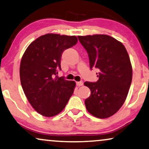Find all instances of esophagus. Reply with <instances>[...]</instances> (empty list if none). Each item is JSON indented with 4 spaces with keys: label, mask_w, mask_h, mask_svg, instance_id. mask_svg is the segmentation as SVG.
Listing matches in <instances>:
<instances>
[{
    "label": "esophagus",
    "mask_w": 149,
    "mask_h": 149,
    "mask_svg": "<svg viewBox=\"0 0 149 149\" xmlns=\"http://www.w3.org/2000/svg\"><path fill=\"white\" fill-rule=\"evenodd\" d=\"M83 85V81H79V82H77V86H82Z\"/></svg>",
    "instance_id": "esophagus-1"
}]
</instances>
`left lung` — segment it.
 Here are the masks:
<instances>
[{
    "mask_svg": "<svg viewBox=\"0 0 149 149\" xmlns=\"http://www.w3.org/2000/svg\"><path fill=\"white\" fill-rule=\"evenodd\" d=\"M86 49L89 66L99 69L96 82L84 83L90 89L85 100L88 112L105 119L120 109L127 97L132 79V67L127 50L121 42L106 34L79 36Z\"/></svg>",
    "mask_w": 149,
    "mask_h": 149,
    "instance_id": "left-lung-1",
    "label": "left lung"
}]
</instances>
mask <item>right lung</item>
<instances>
[{
    "label": "right lung",
    "instance_id": "1",
    "mask_svg": "<svg viewBox=\"0 0 149 149\" xmlns=\"http://www.w3.org/2000/svg\"><path fill=\"white\" fill-rule=\"evenodd\" d=\"M75 36L47 34L31 42L22 56L19 68L22 89L36 112L54 117L63 111L74 92L75 82L57 76L61 57L77 42Z\"/></svg>",
    "mask_w": 149,
    "mask_h": 149
}]
</instances>
